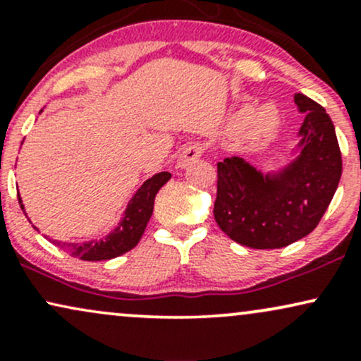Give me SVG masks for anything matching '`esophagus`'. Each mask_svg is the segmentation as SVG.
<instances>
[{"mask_svg": "<svg viewBox=\"0 0 361 361\" xmlns=\"http://www.w3.org/2000/svg\"><path fill=\"white\" fill-rule=\"evenodd\" d=\"M204 154V147L200 146V144H192V146H188L185 149L183 152H181L180 156V166L185 168L188 166L190 163H193V161H197L198 157Z\"/></svg>", "mask_w": 361, "mask_h": 361, "instance_id": "obj_1", "label": "esophagus"}]
</instances>
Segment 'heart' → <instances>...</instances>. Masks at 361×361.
Instances as JSON below:
<instances>
[{
	"label": "heart",
	"instance_id": "heart-1",
	"mask_svg": "<svg viewBox=\"0 0 361 361\" xmlns=\"http://www.w3.org/2000/svg\"><path fill=\"white\" fill-rule=\"evenodd\" d=\"M279 127V111L273 105H263L252 111L251 106H243L231 118L234 132L246 128V135L252 144H263L275 134Z\"/></svg>",
	"mask_w": 361,
	"mask_h": 361
}]
</instances>
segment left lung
I'll list each match as a JSON object with an SVG mask.
<instances>
[{"instance_id": "left-lung-1", "label": "left lung", "mask_w": 361, "mask_h": 361, "mask_svg": "<svg viewBox=\"0 0 361 361\" xmlns=\"http://www.w3.org/2000/svg\"><path fill=\"white\" fill-rule=\"evenodd\" d=\"M293 100L305 118L292 163L267 175L238 156L217 164L215 222L252 250H279L312 233L341 178V151L329 115L305 94L295 93Z\"/></svg>"}]
</instances>
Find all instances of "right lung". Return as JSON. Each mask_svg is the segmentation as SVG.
<instances>
[{"label": "right lung", "mask_w": 361, "mask_h": 361, "mask_svg": "<svg viewBox=\"0 0 361 361\" xmlns=\"http://www.w3.org/2000/svg\"><path fill=\"white\" fill-rule=\"evenodd\" d=\"M169 178H171V173L161 171L144 181L134 197L130 198V202H128L122 221L105 238L91 239V241L86 243L54 241V244L62 247L74 258L85 261H105L117 258L123 252L130 251L132 247L137 246L144 231H146L149 219H151L152 210H154L156 193L159 192L161 186L166 183ZM18 202L25 210L22 197H18Z\"/></svg>", "instance_id": "right-lung-1"}]
</instances>
